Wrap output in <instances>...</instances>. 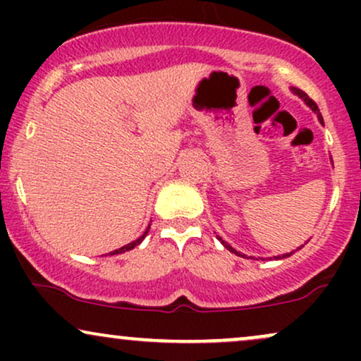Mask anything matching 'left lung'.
Masks as SVG:
<instances>
[{"label": "left lung", "mask_w": 361, "mask_h": 361, "mask_svg": "<svg viewBox=\"0 0 361 361\" xmlns=\"http://www.w3.org/2000/svg\"><path fill=\"white\" fill-rule=\"evenodd\" d=\"M290 90H292V93L293 94H297V97H299V98H302V100H304V103H305V105H307L309 106V109L310 110H312L314 111V114H316L317 115V118H319V122H321L322 123V126H324V120H322V115H321V111H319V109H317V105H316V103H314L312 100H310V98L307 97V94H305L304 93V91H302V90H299V88H293V86H292V88H290ZM331 163H333V159H331ZM217 239H219V241H221L222 244H224V247H227V250H229L231 252H235V255H238V256H243V258H247V256L246 255H243V252H239V251H235L234 250V247L233 246H231V244H227L226 241H224V239L222 238H219V235H217ZM302 247V246H300ZM300 247H297V250H300ZM293 252H295V251H290V252H285V255H279V256H273V259H283V258H288V256H292L293 255ZM251 258H252V256H251ZM261 259H263V258H261ZM271 259V258H270Z\"/></svg>", "instance_id": "obj_1"}]
</instances>
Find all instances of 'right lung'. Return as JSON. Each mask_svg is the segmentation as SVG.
I'll return each mask as SVG.
<instances>
[{
    "label": "right lung",
    "mask_w": 361,
    "mask_h": 361,
    "mask_svg": "<svg viewBox=\"0 0 361 361\" xmlns=\"http://www.w3.org/2000/svg\"><path fill=\"white\" fill-rule=\"evenodd\" d=\"M149 227H151V226H147V229H146V231H144V234H142V235H140V238H137V239H135V241L128 243V244H126V246H122V247H118V250L111 251V252H110V255H120V252H126V251H130V250H134V247H135V246H139V244L144 241V238H146V235H147V233H149Z\"/></svg>",
    "instance_id": "1"
}]
</instances>
